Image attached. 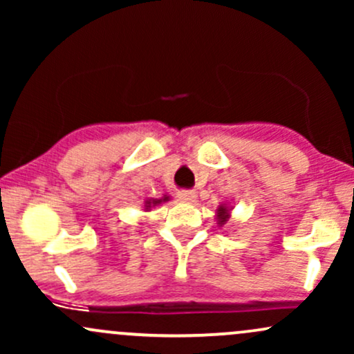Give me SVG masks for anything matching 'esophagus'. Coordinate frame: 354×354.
<instances>
[{"mask_svg":"<svg viewBox=\"0 0 354 354\" xmlns=\"http://www.w3.org/2000/svg\"><path fill=\"white\" fill-rule=\"evenodd\" d=\"M178 196H180V200L181 201H185V203H194L196 201V193H194V191H191V189H183V191H180V193H178Z\"/></svg>","mask_w":354,"mask_h":354,"instance_id":"34e87169","label":"esophagus"}]
</instances>
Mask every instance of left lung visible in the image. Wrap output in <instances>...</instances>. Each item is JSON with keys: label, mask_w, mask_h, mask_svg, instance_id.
<instances>
[{"label": "left lung", "mask_w": 354, "mask_h": 354, "mask_svg": "<svg viewBox=\"0 0 354 354\" xmlns=\"http://www.w3.org/2000/svg\"><path fill=\"white\" fill-rule=\"evenodd\" d=\"M231 209H233V208H230V206L219 205V208L216 211V219H218L219 226H223V225H226V223H228V219L231 216V214H230Z\"/></svg>", "instance_id": "1"}]
</instances>
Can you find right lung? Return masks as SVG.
I'll list each match as a JSON object with an SVG mask.
<instances>
[{
    "label": "right lung",
    "mask_w": 354,
    "mask_h": 354,
    "mask_svg": "<svg viewBox=\"0 0 354 354\" xmlns=\"http://www.w3.org/2000/svg\"><path fill=\"white\" fill-rule=\"evenodd\" d=\"M166 201H169V196L168 194H163V198H160V200H145V211H151V208L153 206H158V205H161V203H166Z\"/></svg>",
    "instance_id": "1"
}]
</instances>
